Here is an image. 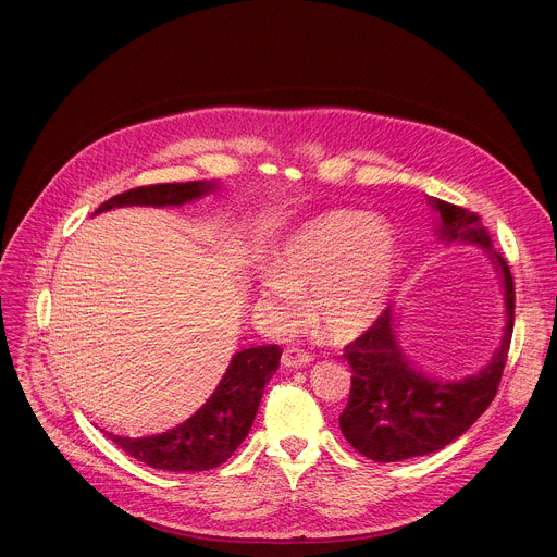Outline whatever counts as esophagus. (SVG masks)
<instances>
[{"label": "esophagus", "mask_w": 557, "mask_h": 557, "mask_svg": "<svg viewBox=\"0 0 557 557\" xmlns=\"http://www.w3.org/2000/svg\"><path fill=\"white\" fill-rule=\"evenodd\" d=\"M310 361H312V357L297 348H286L282 355V363L286 368H306V366H310Z\"/></svg>", "instance_id": "1"}]
</instances>
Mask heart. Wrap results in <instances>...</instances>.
Here are the masks:
<instances>
[{
    "label": "heart",
    "mask_w": 557,
    "mask_h": 557,
    "mask_svg": "<svg viewBox=\"0 0 557 557\" xmlns=\"http://www.w3.org/2000/svg\"><path fill=\"white\" fill-rule=\"evenodd\" d=\"M399 273V243L379 215L352 209L317 213L277 243L258 282L264 324L284 333L308 310L335 342L366 333L385 310Z\"/></svg>",
    "instance_id": "obj_1"
}]
</instances>
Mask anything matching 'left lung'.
<instances>
[{
    "instance_id": "left-lung-1",
    "label": "left lung",
    "mask_w": 557,
    "mask_h": 557,
    "mask_svg": "<svg viewBox=\"0 0 557 557\" xmlns=\"http://www.w3.org/2000/svg\"><path fill=\"white\" fill-rule=\"evenodd\" d=\"M436 211L434 235L443 245L481 247L503 288L505 326L492 359L469 374L436 376L406 355L399 342L401 312L383 310L370 331L346 346L352 387L339 428L346 441L376 462H396L434 454L460 438L490 408L505 370L513 320L516 290L509 267L494 251L481 218L438 198H428Z\"/></svg>"
}]
</instances>
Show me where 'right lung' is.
Instances as JSON below:
<instances>
[{
    "mask_svg": "<svg viewBox=\"0 0 557 557\" xmlns=\"http://www.w3.org/2000/svg\"><path fill=\"white\" fill-rule=\"evenodd\" d=\"M218 189L215 181L170 183L129 189L103 202L95 215L119 207H183ZM280 346L235 352L207 399L183 421L149 434L106 432L132 458L163 471L191 473L222 465L249 436L264 385L280 366Z\"/></svg>",
    "mask_w": 557,
    "mask_h": 557,
    "instance_id": "add662e5",
    "label": "right lung"
}]
</instances>
